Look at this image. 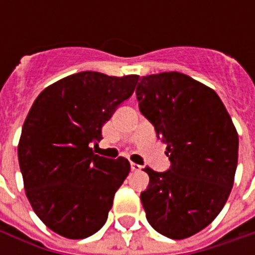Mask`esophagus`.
I'll list each match as a JSON object with an SVG mask.
<instances>
[{"label":"esophagus","mask_w":255,"mask_h":255,"mask_svg":"<svg viewBox=\"0 0 255 255\" xmlns=\"http://www.w3.org/2000/svg\"><path fill=\"white\" fill-rule=\"evenodd\" d=\"M131 169L133 172H139L142 169V165H139V164H135V162H131Z\"/></svg>","instance_id":"esophagus-1"}]
</instances>
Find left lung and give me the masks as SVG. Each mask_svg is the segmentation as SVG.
<instances>
[{
	"label": "left lung",
	"mask_w": 255,
	"mask_h": 255,
	"mask_svg": "<svg viewBox=\"0 0 255 255\" xmlns=\"http://www.w3.org/2000/svg\"><path fill=\"white\" fill-rule=\"evenodd\" d=\"M139 111L166 144L171 168L149 166L140 201L161 235L184 239L213 221L234 186L239 138L216 91L180 72L142 76Z\"/></svg>",
	"instance_id": "8db88e82"
}]
</instances>
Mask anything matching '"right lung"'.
<instances>
[{"mask_svg":"<svg viewBox=\"0 0 255 255\" xmlns=\"http://www.w3.org/2000/svg\"><path fill=\"white\" fill-rule=\"evenodd\" d=\"M138 75L84 71L50 84L27 115L17 146L25 195L43 224L68 239L102 228L129 173L124 157L94 154L102 126L132 95Z\"/></svg>","mask_w":255,"mask_h":255,"instance_id":"right-lung-1","label":"right lung"}]
</instances>
